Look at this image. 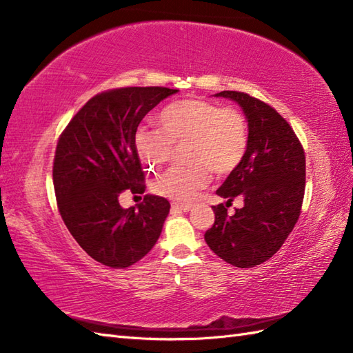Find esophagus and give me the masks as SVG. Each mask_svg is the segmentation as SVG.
Listing matches in <instances>:
<instances>
[{
	"instance_id": "34e87169",
	"label": "esophagus",
	"mask_w": 353,
	"mask_h": 353,
	"mask_svg": "<svg viewBox=\"0 0 353 353\" xmlns=\"http://www.w3.org/2000/svg\"><path fill=\"white\" fill-rule=\"evenodd\" d=\"M191 205H188V203H172L171 205V209L172 211H182V212H188V211H191Z\"/></svg>"
}]
</instances>
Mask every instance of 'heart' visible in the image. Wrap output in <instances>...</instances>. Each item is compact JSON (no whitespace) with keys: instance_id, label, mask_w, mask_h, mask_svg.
<instances>
[{"instance_id":"heart-1","label":"heart","mask_w":353,"mask_h":353,"mask_svg":"<svg viewBox=\"0 0 353 353\" xmlns=\"http://www.w3.org/2000/svg\"><path fill=\"white\" fill-rule=\"evenodd\" d=\"M161 127L142 124L134 133L139 161L147 168H159L170 159L172 145L188 142V167H174L153 182L157 196L188 201L216 174L234 171L249 147V129L235 109L205 100H181L168 104L159 114Z\"/></svg>"}]
</instances>
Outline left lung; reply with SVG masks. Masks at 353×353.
Returning a JSON list of instances; mask_svg holds the SVG:
<instances>
[{"instance_id": "left-lung-1", "label": "left lung", "mask_w": 353, "mask_h": 353, "mask_svg": "<svg viewBox=\"0 0 353 353\" xmlns=\"http://www.w3.org/2000/svg\"><path fill=\"white\" fill-rule=\"evenodd\" d=\"M235 101L249 127V147L241 163L216 190L220 197H241L244 206L228 215L214 206L215 221L205 234L211 250L228 264L250 268L281 249L297 223L305 194V153L296 133L277 112L249 94H215Z\"/></svg>"}]
</instances>
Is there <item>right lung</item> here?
Returning <instances> with one entry per match:
<instances>
[{
    "label": "right lung",
    "mask_w": 353,
    "mask_h": 353,
    "mask_svg": "<svg viewBox=\"0 0 353 353\" xmlns=\"http://www.w3.org/2000/svg\"><path fill=\"white\" fill-rule=\"evenodd\" d=\"M177 89L121 88L92 97L57 142L52 183L66 228L89 256L112 268L142 259L161 236L167 199L145 194L123 208L125 190L144 194L134 133L150 110Z\"/></svg>",
    "instance_id": "right-lung-1"
}]
</instances>
